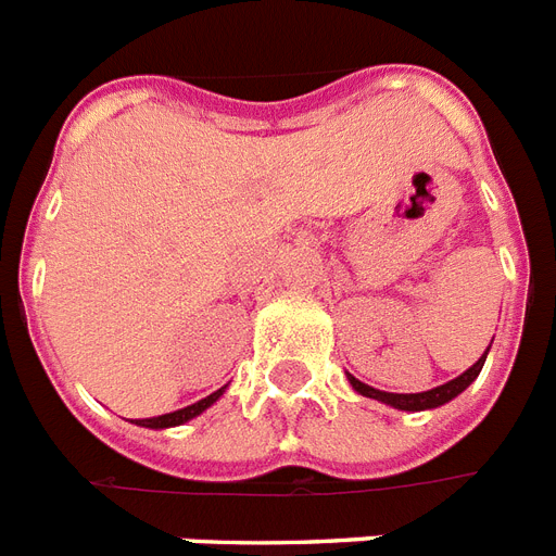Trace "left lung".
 I'll return each instance as SVG.
<instances>
[{
    "instance_id": "1",
    "label": "left lung",
    "mask_w": 556,
    "mask_h": 556,
    "mask_svg": "<svg viewBox=\"0 0 556 556\" xmlns=\"http://www.w3.org/2000/svg\"><path fill=\"white\" fill-rule=\"evenodd\" d=\"M488 352H491V346H488ZM488 352H484V355L470 366V369L462 371L458 378L447 380V383H441V387L427 389V392H409V395H404V392H383V389H375L369 387V383H364V380H357L355 375H349V383H352V389H355L357 395L375 397V401H380V404L395 406V409H404V413H421V409H435V406L450 404L453 397L462 395V392H465L476 378H479V371H482Z\"/></svg>"
}]
</instances>
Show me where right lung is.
<instances>
[{
	"instance_id": "obj_1",
	"label": "right lung",
	"mask_w": 556,
	"mask_h": 556,
	"mask_svg": "<svg viewBox=\"0 0 556 556\" xmlns=\"http://www.w3.org/2000/svg\"><path fill=\"white\" fill-rule=\"evenodd\" d=\"M227 383L222 389H216L213 395L201 397V401H195V404L185 406V409H176V413H164V415H155V418H135L132 424H138V427H150V430H167V427H178V424H187L192 421L195 415H201L207 406H213L218 401V397L225 395Z\"/></svg>"
}]
</instances>
